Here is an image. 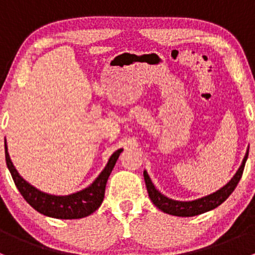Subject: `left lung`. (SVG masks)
<instances>
[{
    "label": "left lung",
    "mask_w": 255,
    "mask_h": 255,
    "mask_svg": "<svg viewBox=\"0 0 255 255\" xmlns=\"http://www.w3.org/2000/svg\"><path fill=\"white\" fill-rule=\"evenodd\" d=\"M248 153L249 148L247 149V153L246 155H244L243 160H242V164L241 166H239L237 173L235 174V176H233L225 186H222L220 190L212 192V194L207 195V196L200 197V199L196 200H191V201H179V200H173L170 199V197L163 195L155 186H154L153 181H151V179L149 177L146 170H144L143 176L144 181H145L146 190H148L149 197H150L151 202H153L159 210L168 213V215L179 216V217H192V216L201 215V213L213 210V208L218 207L221 204H223V202L230 197V195L235 191L236 187H237L239 180H241L242 177V174H243L246 161L247 159H248Z\"/></svg>",
    "instance_id": "obj_1"
}]
</instances>
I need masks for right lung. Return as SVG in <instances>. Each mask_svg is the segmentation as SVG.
<instances>
[{
    "mask_svg": "<svg viewBox=\"0 0 255 255\" xmlns=\"http://www.w3.org/2000/svg\"><path fill=\"white\" fill-rule=\"evenodd\" d=\"M122 150V148L118 149L110 156L105 169L90 186L70 195H51L40 191L39 189L30 185L27 180L19 175L9 158L8 148L4 139V155H6L7 168L11 173L18 191L35 211L48 217L60 218V220H76V218L86 217L101 206L107 180Z\"/></svg>",
    "mask_w": 255,
    "mask_h": 255,
    "instance_id": "add662e5",
    "label": "right lung"
}]
</instances>
